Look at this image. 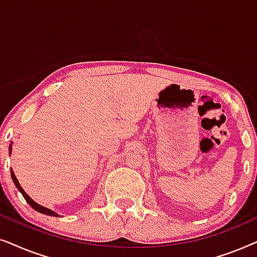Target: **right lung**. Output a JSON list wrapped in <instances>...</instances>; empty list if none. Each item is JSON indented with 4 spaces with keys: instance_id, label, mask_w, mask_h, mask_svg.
<instances>
[{
    "instance_id": "obj_1",
    "label": "right lung",
    "mask_w": 257,
    "mask_h": 257,
    "mask_svg": "<svg viewBox=\"0 0 257 257\" xmlns=\"http://www.w3.org/2000/svg\"><path fill=\"white\" fill-rule=\"evenodd\" d=\"M9 151H10V153H12V145H10V147H9ZM10 172H12V178H13V181H14V184L16 185V187L19 188V191L22 193V195L24 196V199H26V201L29 203V205L33 207V208L35 209V210H37V212H40V213H42V214H45V215H51V216H58V214H56L55 212H52V210H50V209H48V208H45V207H43V206H41V205H38V203H36L35 201H33V200H31L30 198H29V195H27V193L23 191V188L21 187V185H20V182L17 181V179H16V177H15V174H14V172H13V170H10Z\"/></svg>"
}]
</instances>
